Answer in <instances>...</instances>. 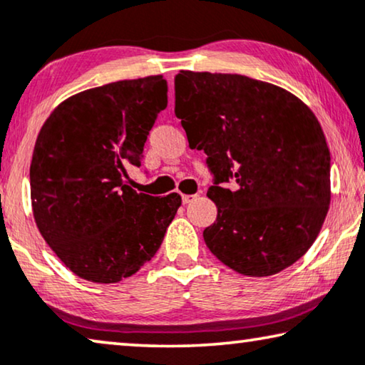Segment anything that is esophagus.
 Returning a JSON list of instances; mask_svg holds the SVG:
<instances>
[{
	"instance_id": "esophagus-1",
	"label": "esophagus",
	"mask_w": 365,
	"mask_h": 365,
	"mask_svg": "<svg viewBox=\"0 0 365 365\" xmlns=\"http://www.w3.org/2000/svg\"><path fill=\"white\" fill-rule=\"evenodd\" d=\"M197 199V195H189V194H184L182 195V204H189V202H192V200H195Z\"/></svg>"
}]
</instances>
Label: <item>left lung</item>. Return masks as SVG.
<instances>
[{"instance_id":"1","label":"left lung","mask_w":365,"mask_h":365,"mask_svg":"<svg viewBox=\"0 0 365 365\" xmlns=\"http://www.w3.org/2000/svg\"><path fill=\"white\" fill-rule=\"evenodd\" d=\"M174 113L207 155L217 219L209 250L237 273L270 277L308 252L331 202V156L297 95L239 73L181 71ZM235 181V189L225 186Z\"/></svg>"}]
</instances>
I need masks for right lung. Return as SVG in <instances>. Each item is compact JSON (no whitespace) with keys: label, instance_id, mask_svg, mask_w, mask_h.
<instances>
[{"label":"right lung","instance_id":"add662e5","mask_svg":"<svg viewBox=\"0 0 365 365\" xmlns=\"http://www.w3.org/2000/svg\"><path fill=\"white\" fill-rule=\"evenodd\" d=\"M168 105L163 76L118 81L72 95L44 121L31 161L36 225L61 262L93 283H117L150 262L181 195L136 192L150 130Z\"/></svg>","mask_w":365,"mask_h":365}]
</instances>
